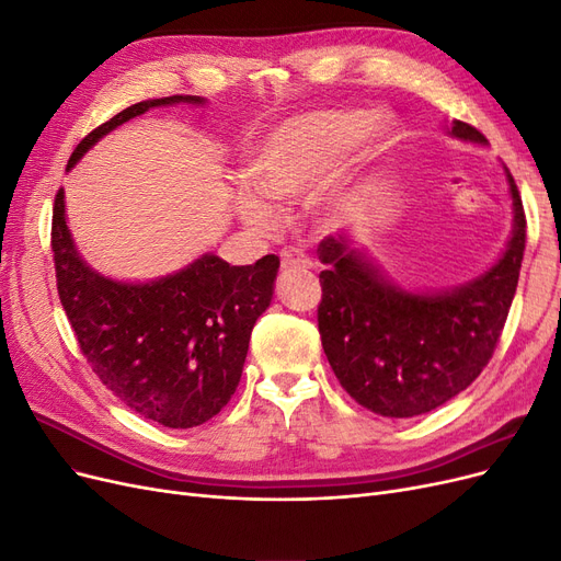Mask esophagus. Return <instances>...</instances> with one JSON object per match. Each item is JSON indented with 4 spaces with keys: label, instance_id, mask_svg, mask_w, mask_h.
I'll return each instance as SVG.
<instances>
[{
    "label": "esophagus",
    "instance_id": "34e87169",
    "mask_svg": "<svg viewBox=\"0 0 561 561\" xmlns=\"http://www.w3.org/2000/svg\"><path fill=\"white\" fill-rule=\"evenodd\" d=\"M280 266L283 268H304V271H307V268L313 266V262L297 248H283L280 250Z\"/></svg>",
    "mask_w": 561,
    "mask_h": 561
}]
</instances>
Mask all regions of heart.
Wrapping results in <instances>:
<instances>
[{
    "label": "heart",
    "mask_w": 561,
    "mask_h": 561,
    "mask_svg": "<svg viewBox=\"0 0 561 561\" xmlns=\"http://www.w3.org/2000/svg\"><path fill=\"white\" fill-rule=\"evenodd\" d=\"M365 116L355 112H307L271 130L252 149L245 178L253 186L236 192V210L257 231H271L278 222L276 206L304 196V208L316 225L328 227L342 206V175L332 161L353 140L375 142V124L365 128ZM331 171L328 172L327 168Z\"/></svg>",
    "instance_id": "heart-1"
}]
</instances>
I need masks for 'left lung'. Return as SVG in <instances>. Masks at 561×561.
<instances>
[{"mask_svg":"<svg viewBox=\"0 0 561 561\" xmlns=\"http://www.w3.org/2000/svg\"><path fill=\"white\" fill-rule=\"evenodd\" d=\"M454 138L486 142L466 124ZM507 173V171H505ZM515 227L501 260L480 278L443 295H412L388 283L344 236L318 245L322 351L346 393L365 410L407 419L426 414L466 390L491 360L517 290L526 217L513 175Z\"/></svg>","mask_w":561,"mask_h":561,"instance_id":"left-lung-1","label":"left lung"}]
</instances>
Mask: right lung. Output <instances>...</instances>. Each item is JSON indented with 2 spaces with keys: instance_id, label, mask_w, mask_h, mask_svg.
<instances>
[{
  "instance_id": "add662e5",
  "label": "right lung",
  "mask_w": 561,
  "mask_h": 561,
  "mask_svg": "<svg viewBox=\"0 0 561 561\" xmlns=\"http://www.w3.org/2000/svg\"><path fill=\"white\" fill-rule=\"evenodd\" d=\"M175 103H203V98L171 95L126 107L77 145L67 171L128 118ZM50 250L58 297L83 358L133 412L165 428H194L231 400L254 320L274 295L276 254L248 266L203 254L173 276L118 283L79 257L65 222L62 190L54 203Z\"/></svg>"
}]
</instances>
